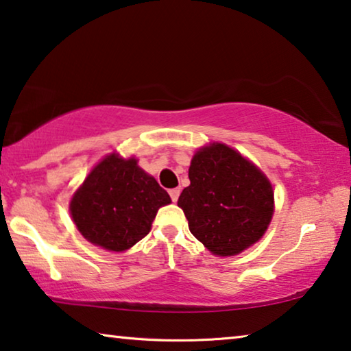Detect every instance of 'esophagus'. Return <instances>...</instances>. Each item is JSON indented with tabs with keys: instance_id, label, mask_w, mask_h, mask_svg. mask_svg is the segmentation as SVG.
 <instances>
[{
	"instance_id": "34e87169",
	"label": "esophagus",
	"mask_w": 351,
	"mask_h": 351,
	"mask_svg": "<svg viewBox=\"0 0 351 351\" xmlns=\"http://www.w3.org/2000/svg\"><path fill=\"white\" fill-rule=\"evenodd\" d=\"M169 196L172 201L177 202V199L180 196V188H172V190H169Z\"/></svg>"
}]
</instances>
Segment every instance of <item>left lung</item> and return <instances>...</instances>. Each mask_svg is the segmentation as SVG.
I'll return each mask as SVG.
<instances>
[{
  "mask_svg": "<svg viewBox=\"0 0 351 351\" xmlns=\"http://www.w3.org/2000/svg\"><path fill=\"white\" fill-rule=\"evenodd\" d=\"M190 186L179 207L188 228L215 256H235L265 234L273 217V188L251 161L215 143L194 154Z\"/></svg>",
  "mask_w": 351,
  "mask_h": 351,
  "instance_id": "1",
  "label": "left lung"
}]
</instances>
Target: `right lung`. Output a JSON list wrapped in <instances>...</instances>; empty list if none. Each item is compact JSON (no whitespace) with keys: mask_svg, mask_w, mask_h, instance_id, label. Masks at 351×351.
<instances>
[{"mask_svg":"<svg viewBox=\"0 0 351 351\" xmlns=\"http://www.w3.org/2000/svg\"><path fill=\"white\" fill-rule=\"evenodd\" d=\"M169 194L136 160L111 154L100 161L70 201V213L86 240L108 251H125L150 232Z\"/></svg>","mask_w":351,"mask_h":351,"instance_id":"right-lung-1","label":"right lung"}]
</instances>
